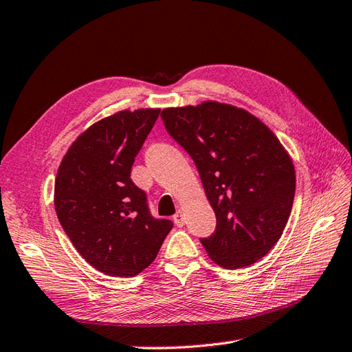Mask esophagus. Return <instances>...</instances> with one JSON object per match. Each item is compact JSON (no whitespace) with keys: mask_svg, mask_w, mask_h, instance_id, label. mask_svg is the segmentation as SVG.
I'll return each instance as SVG.
<instances>
[{"mask_svg":"<svg viewBox=\"0 0 352 352\" xmlns=\"http://www.w3.org/2000/svg\"><path fill=\"white\" fill-rule=\"evenodd\" d=\"M174 222H175V225L178 228L184 226V214H183V211H178V213L174 216Z\"/></svg>","mask_w":352,"mask_h":352,"instance_id":"obj_1","label":"esophagus"}]
</instances>
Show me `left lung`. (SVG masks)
I'll use <instances>...</instances> for the list:
<instances>
[{
    "label": "left lung",
    "mask_w": 352,
    "mask_h": 352,
    "mask_svg": "<svg viewBox=\"0 0 352 352\" xmlns=\"http://www.w3.org/2000/svg\"><path fill=\"white\" fill-rule=\"evenodd\" d=\"M160 117L193 159L214 210L216 231L201 239L208 256L228 270L255 264L291 214L296 169L288 151L263 121L232 104L202 102Z\"/></svg>",
    "instance_id": "obj_1"
}]
</instances>
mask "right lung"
<instances>
[{
    "label": "right lung",
    "instance_id": "obj_1",
    "mask_svg": "<svg viewBox=\"0 0 352 352\" xmlns=\"http://www.w3.org/2000/svg\"><path fill=\"white\" fill-rule=\"evenodd\" d=\"M160 109L120 111L89 126L70 145L55 178L54 204L64 232L89 265L113 277L148 267L173 230L150 214L130 178L136 154Z\"/></svg>",
    "mask_w": 352,
    "mask_h": 352
}]
</instances>
